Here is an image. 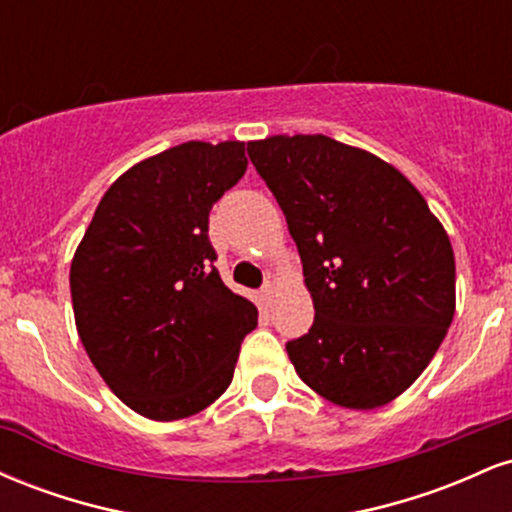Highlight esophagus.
Masks as SVG:
<instances>
[{
  "mask_svg": "<svg viewBox=\"0 0 512 512\" xmlns=\"http://www.w3.org/2000/svg\"><path fill=\"white\" fill-rule=\"evenodd\" d=\"M276 289H279V276L269 274V276H267V281H264V286H262V296L267 298V301H272L274 293H276Z\"/></svg>",
  "mask_w": 512,
  "mask_h": 512,
  "instance_id": "obj_1",
  "label": "esophagus"
}]
</instances>
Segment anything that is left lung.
I'll return each mask as SVG.
<instances>
[{"label":"left lung","instance_id":"left-lung-1","mask_svg":"<svg viewBox=\"0 0 512 512\" xmlns=\"http://www.w3.org/2000/svg\"><path fill=\"white\" fill-rule=\"evenodd\" d=\"M284 211L315 305L286 344L308 387L346 409L402 395L436 356L455 315V255L411 182L325 134L248 142Z\"/></svg>","mask_w":512,"mask_h":512}]
</instances>
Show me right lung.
<instances>
[{
  "mask_svg": "<svg viewBox=\"0 0 512 512\" xmlns=\"http://www.w3.org/2000/svg\"><path fill=\"white\" fill-rule=\"evenodd\" d=\"M243 142H185L122 173L74 252L88 358L129 409L175 421L231 385L257 308L221 281L209 211L245 175Z\"/></svg>",
  "mask_w": 512,
  "mask_h": 512,
  "instance_id": "add662e5",
  "label": "right lung"
}]
</instances>
